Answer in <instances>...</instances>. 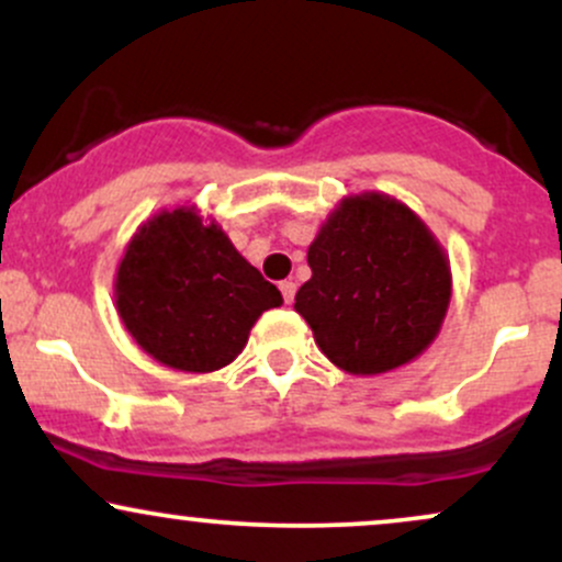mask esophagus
<instances>
[{
    "mask_svg": "<svg viewBox=\"0 0 562 562\" xmlns=\"http://www.w3.org/2000/svg\"><path fill=\"white\" fill-rule=\"evenodd\" d=\"M280 293H282V299H285V303H293V299H295V282L293 280H282L280 282Z\"/></svg>",
    "mask_w": 562,
    "mask_h": 562,
    "instance_id": "1",
    "label": "esophagus"
}]
</instances>
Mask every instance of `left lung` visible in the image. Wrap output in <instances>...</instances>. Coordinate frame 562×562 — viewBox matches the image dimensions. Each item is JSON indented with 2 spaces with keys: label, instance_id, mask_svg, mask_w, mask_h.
Returning <instances> with one entry per match:
<instances>
[{
  "label": "left lung",
  "instance_id": "8db88e82",
  "mask_svg": "<svg viewBox=\"0 0 562 562\" xmlns=\"http://www.w3.org/2000/svg\"><path fill=\"white\" fill-rule=\"evenodd\" d=\"M308 267L295 312L322 353L353 375L415 359L447 314L451 274L441 245L385 195L344 200L308 248Z\"/></svg>",
  "mask_w": 562,
  "mask_h": 562
}]
</instances>
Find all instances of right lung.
Returning a JSON list of instances; mask_svg holds the SVG:
<instances>
[{"label": "right lung", "instance_id": "obj_1", "mask_svg": "<svg viewBox=\"0 0 562 562\" xmlns=\"http://www.w3.org/2000/svg\"><path fill=\"white\" fill-rule=\"evenodd\" d=\"M119 314L160 364L211 372L243 351L250 327L282 295L216 224L177 209L128 243L115 280Z\"/></svg>", "mask_w": 562, "mask_h": 562}]
</instances>
